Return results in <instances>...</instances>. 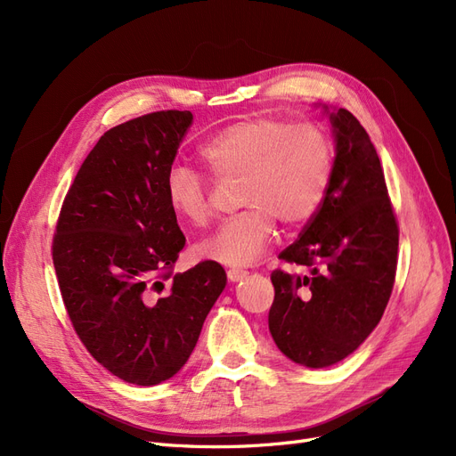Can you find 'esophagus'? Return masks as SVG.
<instances>
[{"mask_svg":"<svg viewBox=\"0 0 456 456\" xmlns=\"http://www.w3.org/2000/svg\"><path fill=\"white\" fill-rule=\"evenodd\" d=\"M243 278H247V272L245 270H240V268H230L228 270V280L230 281H240V280H243Z\"/></svg>","mask_w":456,"mask_h":456,"instance_id":"esophagus-1","label":"esophagus"}]
</instances>
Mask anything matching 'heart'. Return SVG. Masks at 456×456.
<instances>
[{
  "mask_svg": "<svg viewBox=\"0 0 456 456\" xmlns=\"http://www.w3.org/2000/svg\"><path fill=\"white\" fill-rule=\"evenodd\" d=\"M200 156L220 181L240 183V205L247 207L198 245L203 258L249 266L272 241L275 220L298 226L320 209L335 169V146L315 121L249 118L232 123L207 141ZM165 200L190 226L211 220L209 181L188 165L165 175Z\"/></svg>",
  "mask_w": 456,
  "mask_h": 456,
  "instance_id": "1",
  "label": "heart"
}]
</instances>
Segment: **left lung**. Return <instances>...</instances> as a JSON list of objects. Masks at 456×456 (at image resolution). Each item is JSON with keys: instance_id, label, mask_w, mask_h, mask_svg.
<instances>
[{"instance_id": "8db88e82", "label": "left lung", "mask_w": 456, "mask_h": 456, "mask_svg": "<svg viewBox=\"0 0 456 456\" xmlns=\"http://www.w3.org/2000/svg\"><path fill=\"white\" fill-rule=\"evenodd\" d=\"M337 156L325 200L298 240L280 253L302 272H272L268 327L278 348L312 369L350 355L388 305L399 228L367 131L348 110L329 116Z\"/></svg>"}]
</instances>
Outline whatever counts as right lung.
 Masks as SVG:
<instances>
[{
	"instance_id": "obj_1",
	"label": "right lung",
	"mask_w": 456,
	"mask_h": 456,
	"mask_svg": "<svg viewBox=\"0 0 456 456\" xmlns=\"http://www.w3.org/2000/svg\"><path fill=\"white\" fill-rule=\"evenodd\" d=\"M191 119L188 110H161L106 131L68 190L53 236L54 272L79 340L136 386L181 370L226 287L215 260L173 273L186 238L165 200V175Z\"/></svg>"
}]
</instances>
